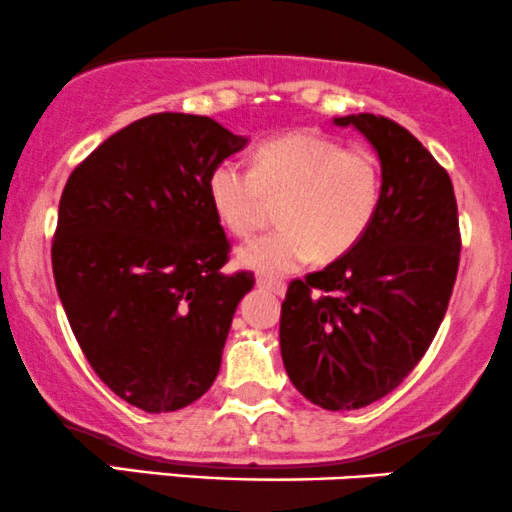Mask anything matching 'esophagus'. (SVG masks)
I'll list each match as a JSON object with an SVG mask.
<instances>
[{
  "instance_id": "1",
  "label": "esophagus",
  "mask_w": 512,
  "mask_h": 512,
  "mask_svg": "<svg viewBox=\"0 0 512 512\" xmlns=\"http://www.w3.org/2000/svg\"><path fill=\"white\" fill-rule=\"evenodd\" d=\"M257 286L267 288V291H274L276 295L286 293V281L272 279V276H257Z\"/></svg>"
}]
</instances>
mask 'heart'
I'll return each mask as SVG.
<instances>
[{"label": "heart", "instance_id": "b5f03b06", "mask_svg": "<svg viewBox=\"0 0 512 512\" xmlns=\"http://www.w3.org/2000/svg\"><path fill=\"white\" fill-rule=\"evenodd\" d=\"M207 197L226 231L250 238L281 200L279 229L240 248L238 262L262 274H291L312 257L336 260L365 238L381 205V164L317 133H288L252 152V166L219 162Z\"/></svg>", "mask_w": 512, "mask_h": 512}]
</instances>
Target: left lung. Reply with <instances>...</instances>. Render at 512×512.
Here are the masks:
<instances>
[{
    "instance_id": "left-lung-1",
    "label": "left lung",
    "mask_w": 512,
    "mask_h": 512,
    "mask_svg": "<svg viewBox=\"0 0 512 512\" xmlns=\"http://www.w3.org/2000/svg\"><path fill=\"white\" fill-rule=\"evenodd\" d=\"M334 121L377 147L381 205L353 250L291 281L279 336L295 389L324 410H357L396 389L432 346L463 240L451 176L415 135L386 116Z\"/></svg>"
}]
</instances>
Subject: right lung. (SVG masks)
I'll use <instances>...</instances> for the list:
<instances>
[{
    "label": "right lung",
    "mask_w": 512,
    "mask_h": 512,
    "mask_svg": "<svg viewBox=\"0 0 512 512\" xmlns=\"http://www.w3.org/2000/svg\"><path fill=\"white\" fill-rule=\"evenodd\" d=\"M248 140L209 116L133 121L71 171L52 240L54 283L80 350L145 412L214 384L233 312L255 276L224 274L231 243L207 176Z\"/></svg>",
    "instance_id": "obj_1"
}]
</instances>
